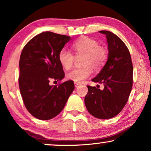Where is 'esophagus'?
<instances>
[{
  "label": "esophagus",
  "instance_id": "obj_1",
  "mask_svg": "<svg viewBox=\"0 0 151 151\" xmlns=\"http://www.w3.org/2000/svg\"><path fill=\"white\" fill-rule=\"evenodd\" d=\"M81 83H77V82H74V86L75 87H77L78 86H79Z\"/></svg>",
  "mask_w": 151,
  "mask_h": 151
}]
</instances>
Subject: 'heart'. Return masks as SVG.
<instances>
[{
    "label": "heart",
    "mask_w": 151,
    "mask_h": 151,
    "mask_svg": "<svg viewBox=\"0 0 151 151\" xmlns=\"http://www.w3.org/2000/svg\"><path fill=\"white\" fill-rule=\"evenodd\" d=\"M72 49L77 56H81L83 67L74 69L67 74V78L77 83H82L93 74V68L99 70L104 65L107 59V51L101 47L98 42L88 37H83L74 42ZM58 60L65 70L73 66L74 56L66 49H62L58 53Z\"/></svg>",
    "instance_id": "heart-1"
}]
</instances>
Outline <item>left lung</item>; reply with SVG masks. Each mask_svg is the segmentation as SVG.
<instances>
[{"instance_id": "1", "label": "left lung", "mask_w": 151, "mask_h": 151, "mask_svg": "<svg viewBox=\"0 0 151 151\" xmlns=\"http://www.w3.org/2000/svg\"><path fill=\"white\" fill-rule=\"evenodd\" d=\"M106 36L108 59L93 82L104 84V89L87 86L84 102L91 115L109 119L118 115L128 100L133 83V66L127 46L120 37L108 30H100Z\"/></svg>"}]
</instances>
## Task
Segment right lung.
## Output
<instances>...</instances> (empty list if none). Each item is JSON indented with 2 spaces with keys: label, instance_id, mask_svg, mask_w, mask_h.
<instances>
[{
  "label": "right lung",
  "instance_id": "right-lung-1",
  "mask_svg": "<svg viewBox=\"0 0 151 151\" xmlns=\"http://www.w3.org/2000/svg\"><path fill=\"white\" fill-rule=\"evenodd\" d=\"M70 37L43 32L25 45L19 60V85L25 106L40 120L58 115L73 92V81L51 86V79L60 81L65 77L58 53Z\"/></svg>",
  "mask_w": 151,
  "mask_h": 151
}]
</instances>
